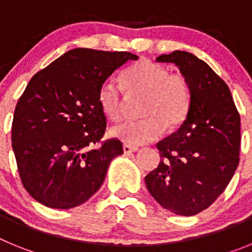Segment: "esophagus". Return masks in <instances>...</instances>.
Instances as JSON below:
<instances>
[{
	"label": "esophagus",
	"instance_id": "34e87169",
	"mask_svg": "<svg viewBox=\"0 0 252 252\" xmlns=\"http://www.w3.org/2000/svg\"><path fill=\"white\" fill-rule=\"evenodd\" d=\"M122 149H124L125 154H130V153H133V151L137 150L136 146H131V145H128V144H125V145L122 146Z\"/></svg>",
	"mask_w": 252,
	"mask_h": 252
}]
</instances>
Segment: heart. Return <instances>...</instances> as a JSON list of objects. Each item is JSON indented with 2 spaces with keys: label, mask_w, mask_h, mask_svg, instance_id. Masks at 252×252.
<instances>
[{
  "label": "heart",
  "mask_w": 252,
  "mask_h": 252,
  "mask_svg": "<svg viewBox=\"0 0 252 252\" xmlns=\"http://www.w3.org/2000/svg\"><path fill=\"white\" fill-rule=\"evenodd\" d=\"M124 84L108 78L99 86L98 103L112 121L122 119L126 104V91L142 95L140 113L144 119L125 121L111 130L112 136L130 145H144L164 130L177 128L188 116L192 103V90L188 79L180 73L171 74L161 64L142 59L124 70Z\"/></svg>",
  "instance_id": "heart-1"
}]
</instances>
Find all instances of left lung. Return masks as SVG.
I'll return each instance as SVG.
<instances>
[{
  "label": "left lung",
  "mask_w": 252,
  "mask_h": 252,
  "mask_svg": "<svg viewBox=\"0 0 252 252\" xmlns=\"http://www.w3.org/2000/svg\"><path fill=\"white\" fill-rule=\"evenodd\" d=\"M157 62L179 66L190 84L192 103L179 130L158 142L161 161L145 183L160 206L193 216L217 199L239 166L240 113L228 86L206 62L180 50Z\"/></svg>",
  "instance_id": "1"
}]
</instances>
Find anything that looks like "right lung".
<instances>
[{"mask_svg": "<svg viewBox=\"0 0 252 252\" xmlns=\"http://www.w3.org/2000/svg\"><path fill=\"white\" fill-rule=\"evenodd\" d=\"M136 59L128 51L78 48L31 78L15 108L11 141L22 186L37 202L73 208L101 188L111 160L124 150L119 139L102 140L99 86Z\"/></svg>", "mask_w": 252, "mask_h": 252, "instance_id": "add662e5", "label": "right lung"}]
</instances>
